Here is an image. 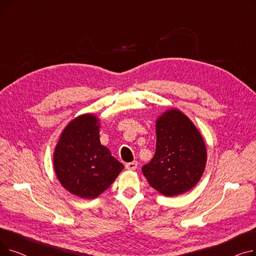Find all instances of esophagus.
Wrapping results in <instances>:
<instances>
[{"instance_id":"34e87169","label":"esophagus","mask_w":256,"mask_h":256,"mask_svg":"<svg viewBox=\"0 0 256 256\" xmlns=\"http://www.w3.org/2000/svg\"><path fill=\"white\" fill-rule=\"evenodd\" d=\"M138 167V163L136 162V160H134V162H130V163H128L126 165V168L128 170H136Z\"/></svg>"}]
</instances>
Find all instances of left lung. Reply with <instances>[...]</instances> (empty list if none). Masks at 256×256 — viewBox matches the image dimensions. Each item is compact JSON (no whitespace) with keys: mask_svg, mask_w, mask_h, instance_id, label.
<instances>
[{"mask_svg":"<svg viewBox=\"0 0 256 256\" xmlns=\"http://www.w3.org/2000/svg\"><path fill=\"white\" fill-rule=\"evenodd\" d=\"M156 154L142 167L147 182L164 196L190 191L204 172L208 154L204 140L192 120L170 108L156 120Z\"/></svg>","mask_w":256,"mask_h":256,"instance_id":"obj_1","label":"left lung"}]
</instances>
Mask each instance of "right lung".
<instances>
[{"instance_id":"obj_1","label":"right lung","mask_w":256,"mask_h":256,"mask_svg":"<svg viewBox=\"0 0 256 256\" xmlns=\"http://www.w3.org/2000/svg\"><path fill=\"white\" fill-rule=\"evenodd\" d=\"M100 128L98 116L78 115L64 128L54 152V169L59 182L80 198L98 197L124 168L100 144Z\"/></svg>"}]
</instances>
